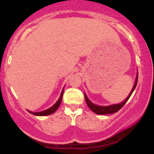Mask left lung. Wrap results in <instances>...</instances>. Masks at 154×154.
<instances>
[{"label":"left lung","mask_w":154,"mask_h":154,"mask_svg":"<svg viewBox=\"0 0 154 154\" xmlns=\"http://www.w3.org/2000/svg\"><path fill=\"white\" fill-rule=\"evenodd\" d=\"M137 79H138V71H137V72L135 82H134V85H133V89H132L131 92L129 94V96L126 97V99H125V100H123L122 103H117V104L109 105V106H99V105H96L94 104L93 103H92V102L89 100V98L87 97L86 94L84 92V96H85V102H86L87 103V106H88V107L92 110V112H95L96 114H98V115H106V114H112L118 112V111L126 104V102L128 101V99H130V97L131 96L132 93H133V92L134 91V89H135L136 86H137Z\"/></svg>","instance_id":"obj_1"}]
</instances>
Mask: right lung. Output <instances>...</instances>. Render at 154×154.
I'll return each mask as SVG.
<instances>
[{"label": "right lung", "instance_id": "obj_1", "mask_svg": "<svg viewBox=\"0 0 154 154\" xmlns=\"http://www.w3.org/2000/svg\"><path fill=\"white\" fill-rule=\"evenodd\" d=\"M63 92H64V88L63 89H62V92H61L60 97H59V99H58V101H57L55 104L53 105L52 106L50 107V108L47 109L45 110H43V111H41V112H31V111H30V110H28V111L30 112V113L33 114V115L35 116H48L54 113V112L58 109L59 106H60L61 102H62V96H63Z\"/></svg>", "mask_w": 154, "mask_h": 154}]
</instances>
